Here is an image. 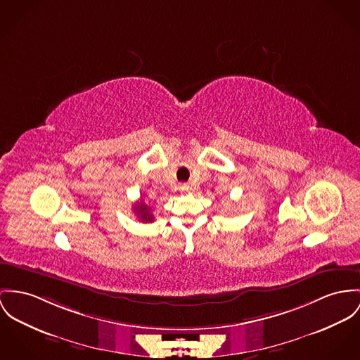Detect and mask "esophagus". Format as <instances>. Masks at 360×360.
<instances>
[{
  "label": "esophagus",
  "instance_id": "1",
  "mask_svg": "<svg viewBox=\"0 0 360 360\" xmlns=\"http://www.w3.org/2000/svg\"><path fill=\"white\" fill-rule=\"evenodd\" d=\"M189 185H186V184H184V185H181L179 186V191H181V193H188L189 192Z\"/></svg>",
  "mask_w": 360,
  "mask_h": 360
}]
</instances>
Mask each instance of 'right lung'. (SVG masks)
<instances>
[{"label": "right lung", "mask_w": 360, "mask_h": 360, "mask_svg": "<svg viewBox=\"0 0 360 360\" xmlns=\"http://www.w3.org/2000/svg\"><path fill=\"white\" fill-rule=\"evenodd\" d=\"M134 211L137 214L141 221H153V215H152V210L143 202V201H139L134 204Z\"/></svg>", "instance_id": "add662e5"}]
</instances>
